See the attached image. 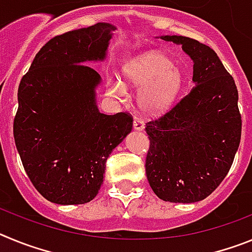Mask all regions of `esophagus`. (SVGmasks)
Here are the masks:
<instances>
[{
    "label": "esophagus",
    "mask_w": 252,
    "mask_h": 252,
    "mask_svg": "<svg viewBox=\"0 0 252 252\" xmlns=\"http://www.w3.org/2000/svg\"><path fill=\"white\" fill-rule=\"evenodd\" d=\"M133 128L137 131H141L144 128V122L140 119H137V117H135V120H133Z\"/></svg>",
    "instance_id": "34e87169"
}]
</instances>
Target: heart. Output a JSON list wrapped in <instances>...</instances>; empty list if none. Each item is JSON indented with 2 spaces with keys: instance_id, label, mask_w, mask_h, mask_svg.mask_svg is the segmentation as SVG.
<instances>
[{
  "instance_id": "obj_1",
  "label": "heart",
  "mask_w": 252,
  "mask_h": 252,
  "mask_svg": "<svg viewBox=\"0 0 252 252\" xmlns=\"http://www.w3.org/2000/svg\"><path fill=\"white\" fill-rule=\"evenodd\" d=\"M126 82L140 90L139 103L145 112L160 113L170 107L182 87V78L174 63L160 51H148L130 60L124 68ZM111 93L117 98L126 95V87L113 82Z\"/></svg>"
}]
</instances>
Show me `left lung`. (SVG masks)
Wrapping results in <instances>:
<instances>
[{
    "label": "left lung",
    "instance_id": "obj_1",
    "mask_svg": "<svg viewBox=\"0 0 252 252\" xmlns=\"http://www.w3.org/2000/svg\"><path fill=\"white\" fill-rule=\"evenodd\" d=\"M192 58L195 86L165 113L146 122L145 170L165 202L194 203L221 184L241 140L239 92L212 48L186 36H162Z\"/></svg>",
    "mask_w": 252,
    "mask_h": 252
}]
</instances>
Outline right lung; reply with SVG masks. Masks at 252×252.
I'll list each match as a JSON object with an SVG mask.
<instances>
[{
  "instance_id": "right-lung-1",
  "label": "right lung",
  "mask_w": 252,
  "mask_h": 252,
  "mask_svg": "<svg viewBox=\"0 0 252 252\" xmlns=\"http://www.w3.org/2000/svg\"><path fill=\"white\" fill-rule=\"evenodd\" d=\"M111 30L98 22L54 36L20 82L15 144L32 186L53 203L92 201L107 158L132 128L130 113L98 112L94 88L101 77L83 64L103 59Z\"/></svg>"
}]
</instances>
